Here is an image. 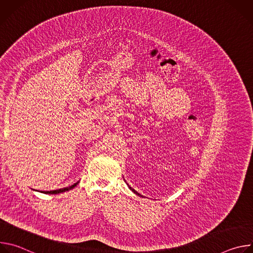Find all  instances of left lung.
<instances>
[{"instance_id": "obj_1", "label": "left lung", "mask_w": 253, "mask_h": 253, "mask_svg": "<svg viewBox=\"0 0 253 253\" xmlns=\"http://www.w3.org/2000/svg\"><path fill=\"white\" fill-rule=\"evenodd\" d=\"M129 188H130V189H131V190H132V191H133V192H134V193H135V194H136V195H138V196H140V197H142V195H141V194H139V193H138V192H137V191H135V190H134V189H132V188H131V187H130V186H129Z\"/></svg>"}]
</instances>
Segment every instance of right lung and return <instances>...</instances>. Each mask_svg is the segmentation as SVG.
Instances as JSON below:
<instances>
[{"label":"right lung","instance_id":"add662e5","mask_svg":"<svg viewBox=\"0 0 253 253\" xmlns=\"http://www.w3.org/2000/svg\"><path fill=\"white\" fill-rule=\"evenodd\" d=\"M78 183H79V181L76 182V183H74L73 185L69 186V187H65V188H61V189H57V190H51V191H41V192H43V193H45V194H59V193L66 192V191H69V190H71V189H73L75 186H77Z\"/></svg>","mask_w":253,"mask_h":253}]
</instances>
